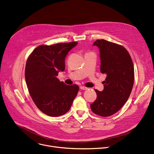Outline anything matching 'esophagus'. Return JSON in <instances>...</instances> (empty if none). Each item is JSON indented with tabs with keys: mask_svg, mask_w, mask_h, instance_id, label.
<instances>
[{
	"mask_svg": "<svg viewBox=\"0 0 154 154\" xmlns=\"http://www.w3.org/2000/svg\"><path fill=\"white\" fill-rule=\"evenodd\" d=\"M80 88L81 90H87V89H88L87 87H83V86H80Z\"/></svg>",
	"mask_w": 154,
	"mask_h": 154,
	"instance_id": "1",
	"label": "esophagus"
}]
</instances>
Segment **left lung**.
<instances>
[{
    "mask_svg": "<svg viewBox=\"0 0 154 154\" xmlns=\"http://www.w3.org/2000/svg\"><path fill=\"white\" fill-rule=\"evenodd\" d=\"M93 45L100 48V71L106 78L103 91L94 90L97 97L90 107L95 114L109 117L117 112L128 99L134 83V66L122 45L104 39L96 40Z\"/></svg>",
    "mask_w": 154,
    "mask_h": 154,
    "instance_id": "left-lung-1",
    "label": "left lung"
}]
</instances>
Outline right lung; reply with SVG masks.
<instances>
[{
	"label": "right lung",
	"mask_w": 154,
	"mask_h": 154,
	"mask_svg": "<svg viewBox=\"0 0 154 154\" xmlns=\"http://www.w3.org/2000/svg\"><path fill=\"white\" fill-rule=\"evenodd\" d=\"M76 42L41 45L27 58L25 79L30 96L37 108L51 117L64 115L71 108L77 94L79 86L67 85L57 77L65 69L68 52Z\"/></svg>",
	"instance_id": "obj_1"
}]
</instances>
